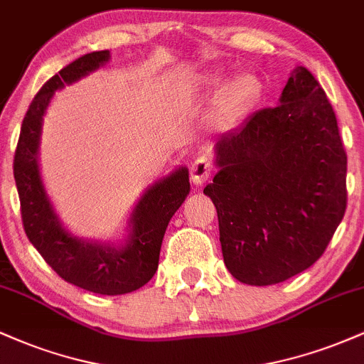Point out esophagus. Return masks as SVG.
<instances>
[{
    "instance_id": "esophagus-1",
    "label": "esophagus",
    "mask_w": 364,
    "mask_h": 364,
    "mask_svg": "<svg viewBox=\"0 0 364 364\" xmlns=\"http://www.w3.org/2000/svg\"><path fill=\"white\" fill-rule=\"evenodd\" d=\"M210 174H212L210 162H208L205 157L195 159V162L191 164V181H193V185L202 186L203 183L210 178Z\"/></svg>"
}]
</instances>
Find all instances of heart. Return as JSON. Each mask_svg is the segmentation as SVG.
<instances>
[{"label": "heart", "instance_id": "1", "mask_svg": "<svg viewBox=\"0 0 364 364\" xmlns=\"http://www.w3.org/2000/svg\"><path fill=\"white\" fill-rule=\"evenodd\" d=\"M223 83H224L223 75H208V77L203 78V85L210 87V89L220 87ZM252 97H253L252 78L246 77V75L236 77L235 80L229 83L228 89L224 92L225 114H235V112L241 111L246 104L252 101Z\"/></svg>", "mask_w": 364, "mask_h": 364}]
</instances>
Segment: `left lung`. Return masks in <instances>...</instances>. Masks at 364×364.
Instances as JSON below:
<instances>
[{"instance_id": "8db88e82", "label": "left lung", "mask_w": 364, "mask_h": 364, "mask_svg": "<svg viewBox=\"0 0 364 364\" xmlns=\"http://www.w3.org/2000/svg\"><path fill=\"white\" fill-rule=\"evenodd\" d=\"M214 152L217 174L203 193L232 277L272 286L318 260L346 212L348 156L315 77L296 66L279 106L223 133Z\"/></svg>"}]
</instances>
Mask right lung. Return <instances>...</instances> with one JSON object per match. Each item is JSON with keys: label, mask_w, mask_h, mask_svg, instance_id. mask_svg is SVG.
Listing matches in <instances>:
<instances>
[{"label": "right lung", "mask_w": 364, "mask_h": 364, "mask_svg": "<svg viewBox=\"0 0 364 364\" xmlns=\"http://www.w3.org/2000/svg\"><path fill=\"white\" fill-rule=\"evenodd\" d=\"M109 60V51L89 53L44 83L23 118L14 176L25 235L46 263L73 286L95 294L116 296L140 289L154 277L171 217L190 193V178L188 168L181 166L145 188L129 212L127 235L118 243L80 237L63 225L41 176L44 116L58 90L94 73Z\"/></svg>", "instance_id": "1"}]
</instances>
